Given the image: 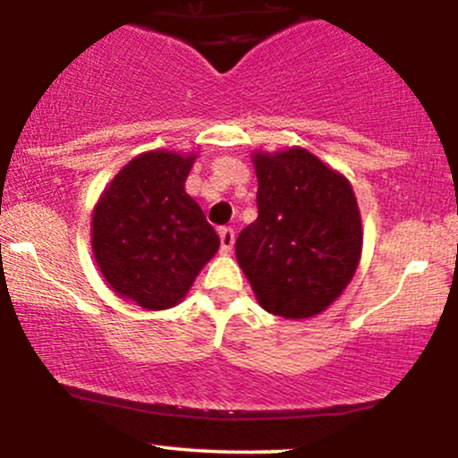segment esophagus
I'll use <instances>...</instances> for the list:
<instances>
[{
  "label": "esophagus",
  "mask_w": 458,
  "mask_h": 458,
  "mask_svg": "<svg viewBox=\"0 0 458 458\" xmlns=\"http://www.w3.org/2000/svg\"><path fill=\"white\" fill-rule=\"evenodd\" d=\"M219 241H222V254H230L234 247V230L219 228Z\"/></svg>",
  "instance_id": "1"
}]
</instances>
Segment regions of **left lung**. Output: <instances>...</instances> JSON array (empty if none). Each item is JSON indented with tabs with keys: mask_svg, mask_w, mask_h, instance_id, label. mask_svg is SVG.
Segmentation results:
<instances>
[{
	"mask_svg": "<svg viewBox=\"0 0 458 458\" xmlns=\"http://www.w3.org/2000/svg\"><path fill=\"white\" fill-rule=\"evenodd\" d=\"M259 217L236 260L267 312L310 318L327 310L361 259V217L349 178L306 148L254 152Z\"/></svg>",
	"mask_w": 458,
	"mask_h": 458,
	"instance_id": "1",
	"label": "left lung"
}]
</instances>
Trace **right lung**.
Returning a JSON list of instances; mask_svg holds the SVG:
<instances>
[{
  "instance_id": "obj_1",
  "label": "right lung",
  "mask_w": 458,
  "mask_h": 458,
  "mask_svg": "<svg viewBox=\"0 0 458 458\" xmlns=\"http://www.w3.org/2000/svg\"><path fill=\"white\" fill-rule=\"evenodd\" d=\"M196 159V152H144L94 207L90 243L98 269L114 293L146 310L182 301L219 250L217 233L185 191Z\"/></svg>"
}]
</instances>
